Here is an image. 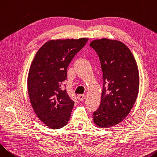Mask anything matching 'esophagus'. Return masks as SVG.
I'll return each mask as SVG.
<instances>
[{
  "mask_svg": "<svg viewBox=\"0 0 157 157\" xmlns=\"http://www.w3.org/2000/svg\"><path fill=\"white\" fill-rule=\"evenodd\" d=\"M77 98H78L79 101H83V100L86 99V95H84V94H78L77 96Z\"/></svg>",
  "mask_w": 157,
  "mask_h": 157,
  "instance_id": "1",
  "label": "esophagus"
}]
</instances>
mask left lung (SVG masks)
Instances as JSON below:
<instances>
[{"label": "left lung", "instance_id": "8db88e82", "mask_svg": "<svg viewBox=\"0 0 157 157\" xmlns=\"http://www.w3.org/2000/svg\"><path fill=\"white\" fill-rule=\"evenodd\" d=\"M96 51L103 72L100 106L93 113L94 124L110 128L129 113L137 99L139 72L132 51L124 43L102 38L90 43Z\"/></svg>", "mask_w": 157, "mask_h": 157}]
</instances>
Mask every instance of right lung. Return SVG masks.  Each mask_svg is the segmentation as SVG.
<instances>
[{
  "instance_id": "1",
  "label": "right lung",
  "mask_w": 157,
  "mask_h": 157,
  "mask_svg": "<svg viewBox=\"0 0 157 157\" xmlns=\"http://www.w3.org/2000/svg\"><path fill=\"white\" fill-rule=\"evenodd\" d=\"M88 38L52 40L36 53L28 71V92L37 117L48 127L58 129L67 124L74 102L63 90L68 66Z\"/></svg>"
}]
</instances>
